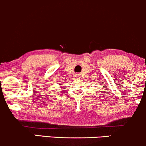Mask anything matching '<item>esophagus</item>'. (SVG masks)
Segmentation results:
<instances>
[{
  "mask_svg": "<svg viewBox=\"0 0 146 146\" xmlns=\"http://www.w3.org/2000/svg\"><path fill=\"white\" fill-rule=\"evenodd\" d=\"M75 77H76L77 78H79V77H81V75L79 74V73H77V74L75 75Z\"/></svg>",
  "mask_w": 146,
  "mask_h": 146,
  "instance_id": "1",
  "label": "esophagus"
}]
</instances>
